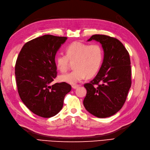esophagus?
Masks as SVG:
<instances>
[{
	"label": "esophagus",
	"instance_id": "esophagus-1",
	"mask_svg": "<svg viewBox=\"0 0 150 150\" xmlns=\"http://www.w3.org/2000/svg\"><path fill=\"white\" fill-rule=\"evenodd\" d=\"M79 85H72V88H74V89H76V88H77L78 87H79Z\"/></svg>",
	"mask_w": 150,
	"mask_h": 150
}]
</instances>
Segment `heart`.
Instances as JSON below:
<instances>
[{"label": "heart", "mask_w": 150, "mask_h": 150, "mask_svg": "<svg viewBox=\"0 0 150 150\" xmlns=\"http://www.w3.org/2000/svg\"><path fill=\"white\" fill-rule=\"evenodd\" d=\"M66 55L58 54L55 58L57 69L62 72L67 71L71 62H74V71L59 76L60 81L75 85L87 76L92 77L99 72L103 61V50L98 44H87L73 42L65 49Z\"/></svg>", "instance_id": "1"}]
</instances>
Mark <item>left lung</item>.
<instances>
[{
	"instance_id": "left-lung-1",
	"label": "left lung",
	"mask_w": 150,
	"mask_h": 150,
	"mask_svg": "<svg viewBox=\"0 0 150 150\" xmlns=\"http://www.w3.org/2000/svg\"><path fill=\"white\" fill-rule=\"evenodd\" d=\"M99 42L104 59L94 79L85 83L86 95L83 105L89 113L99 118L108 117L120 110L132 85L129 53L117 38L94 35L88 41Z\"/></svg>"
}]
</instances>
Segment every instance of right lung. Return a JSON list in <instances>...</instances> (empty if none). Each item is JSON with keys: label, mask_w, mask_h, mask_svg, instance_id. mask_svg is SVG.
Segmentation results:
<instances>
[{"label": "right lung", "mask_w": 150, "mask_h": 150, "mask_svg": "<svg viewBox=\"0 0 150 150\" xmlns=\"http://www.w3.org/2000/svg\"><path fill=\"white\" fill-rule=\"evenodd\" d=\"M67 37L45 35L25 43L15 64L18 92L24 104L35 114L49 118L64 105L71 86L65 82L50 85L57 76L55 56Z\"/></svg>", "instance_id": "add662e5"}]
</instances>
